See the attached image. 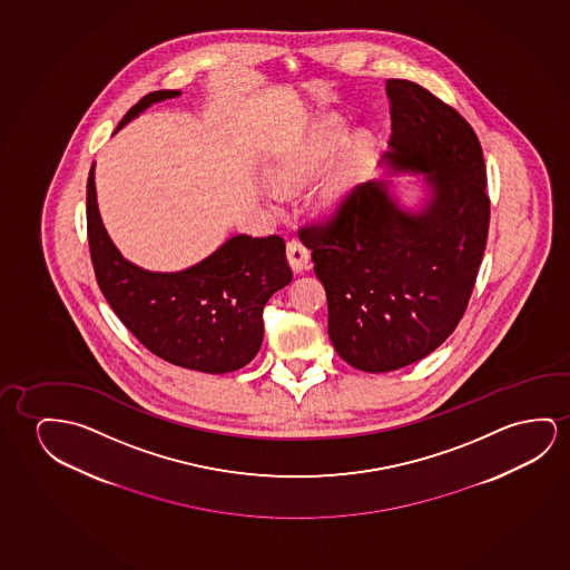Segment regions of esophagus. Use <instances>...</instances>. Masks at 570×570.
<instances>
[{
	"label": "esophagus",
	"instance_id": "34e87169",
	"mask_svg": "<svg viewBox=\"0 0 570 570\" xmlns=\"http://www.w3.org/2000/svg\"><path fill=\"white\" fill-rule=\"evenodd\" d=\"M286 256H288V263L296 273H302V271H306L307 264H309V258H312V253H309V248L302 243L299 239L288 240V245H286Z\"/></svg>",
	"mask_w": 570,
	"mask_h": 570
}]
</instances>
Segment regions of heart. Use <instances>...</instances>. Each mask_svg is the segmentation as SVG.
Returning a JSON list of instances; mask_svg holds the SVG:
<instances>
[{"label": "heart", "instance_id": "heart-1", "mask_svg": "<svg viewBox=\"0 0 570 570\" xmlns=\"http://www.w3.org/2000/svg\"><path fill=\"white\" fill-rule=\"evenodd\" d=\"M345 135H347L345 125L338 124L335 119L323 121L307 142L306 149L302 150L296 158H289L288 163L274 168L271 174L274 186L286 194L306 186L307 181L314 178L315 173L330 163V158L335 155ZM371 153L372 142L366 135H355L341 149L317 196V207L322 212L331 209L338 199L343 198L345 191L351 190V186L358 180L364 166L368 163Z\"/></svg>", "mask_w": 570, "mask_h": 570}]
</instances>
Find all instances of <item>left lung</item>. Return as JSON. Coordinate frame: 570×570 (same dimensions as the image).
Here are the masks:
<instances>
[{
    "label": "left lung",
    "instance_id": "left-lung-1",
    "mask_svg": "<svg viewBox=\"0 0 570 570\" xmlns=\"http://www.w3.org/2000/svg\"><path fill=\"white\" fill-rule=\"evenodd\" d=\"M384 160L420 170L430 204L410 214L386 181L358 184L322 223L299 229L327 294L331 343L364 372L430 355L461 322L487 248V165L469 121L420 83L389 80Z\"/></svg>",
    "mask_w": 570,
    "mask_h": 570
}]
</instances>
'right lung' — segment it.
<instances>
[{"label": "right lung", "instance_id": "add662e5", "mask_svg": "<svg viewBox=\"0 0 570 570\" xmlns=\"http://www.w3.org/2000/svg\"><path fill=\"white\" fill-rule=\"evenodd\" d=\"M178 90L150 91L117 129ZM86 223L91 264L101 294L125 327L150 353L190 371L223 374L250 363L263 345L264 304L292 281L286 243L232 237L206 261L180 273H149L125 261L99 217L94 166L88 176Z\"/></svg>", "mask_w": 570, "mask_h": 570}]
</instances>
